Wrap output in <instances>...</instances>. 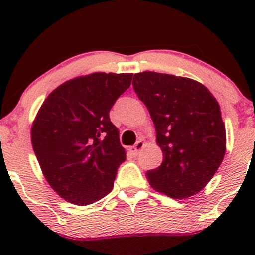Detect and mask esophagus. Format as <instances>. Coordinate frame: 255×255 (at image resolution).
Wrapping results in <instances>:
<instances>
[{"mask_svg":"<svg viewBox=\"0 0 255 255\" xmlns=\"http://www.w3.org/2000/svg\"><path fill=\"white\" fill-rule=\"evenodd\" d=\"M142 147H144V141H142V140H139V141H136V144L134 145L133 147L130 148V150H131V152H133L134 154H137Z\"/></svg>","mask_w":255,"mask_h":255,"instance_id":"esophagus-1","label":"esophagus"}]
</instances>
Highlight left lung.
I'll use <instances>...</instances> for the list:
<instances>
[{
    "instance_id": "8db88e82",
    "label": "left lung",
    "mask_w": 255,
    "mask_h": 255,
    "mask_svg": "<svg viewBox=\"0 0 255 255\" xmlns=\"http://www.w3.org/2000/svg\"><path fill=\"white\" fill-rule=\"evenodd\" d=\"M133 89L150 111L163 152L160 166L146 172L151 186L175 199L197 194L224 158L218 102L198 81L156 72L134 74Z\"/></svg>"
}]
</instances>
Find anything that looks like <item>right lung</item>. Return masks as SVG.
I'll use <instances>...</instances> for the list:
<instances>
[{"mask_svg": "<svg viewBox=\"0 0 255 255\" xmlns=\"http://www.w3.org/2000/svg\"><path fill=\"white\" fill-rule=\"evenodd\" d=\"M131 73H93L54 90L31 129L46 181L64 200L90 205L111 192L126 160L109 111L131 83Z\"/></svg>", "mask_w": 255, "mask_h": 255, "instance_id": "1", "label": "right lung"}]
</instances>
